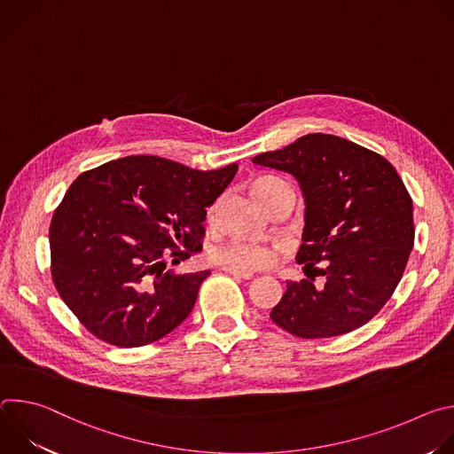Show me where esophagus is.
Here are the masks:
<instances>
[{
    "label": "esophagus",
    "mask_w": 454,
    "mask_h": 454,
    "mask_svg": "<svg viewBox=\"0 0 454 454\" xmlns=\"http://www.w3.org/2000/svg\"><path fill=\"white\" fill-rule=\"evenodd\" d=\"M224 271L233 275L235 278H242V280H251L253 278V273H249V271H240V270H233V268H224Z\"/></svg>",
    "instance_id": "obj_1"
}]
</instances>
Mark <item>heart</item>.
<instances>
[{"label":"heart","instance_id":"1","mask_svg":"<svg viewBox=\"0 0 454 454\" xmlns=\"http://www.w3.org/2000/svg\"><path fill=\"white\" fill-rule=\"evenodd\" d=\"M287 184L286 181L271 176L258 177L253 181V193L258 198V201L266 200L273 190L278 186ZM215 215V210L212 208L208 217L212 219ZM214 261L224 268H233L240 271H253V270H264L275 262V253L271 247L254 242V240H231L228 244H223L215 247Z\"/></svg>","mask_w":454,"mask_h":454}]
</instances>
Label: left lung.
I'll list each match as a JSON object with an SVG mask.
<instances>
[{
  "mask_svg": "<svg viewBox=\"0 0 454 454\" xmlns=\"http://www.w3.org/2000/svg\"><path fill=\"white\" fill-rule=\"evenodd\" d=\"M253 163L291 172L307 205L296 262L309 280L287 282L271 319L305 340L359 329L392 298L415 242L413 203L401 176L384 156L321 133ZM319 274L323 288L313 286Z\"/></svg>",
  "mask_w": 454,
  "mask_h": 454,
  "instance_id": "8db88e82",
  "label": "left lung"
}]
</instances>
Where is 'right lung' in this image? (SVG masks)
<instances>
[{"instance_id":"1","label":"right lung","mask_w":454,"mask_h":454,"mask_svg":"<svg viewBox=\"0 0 454 454\" xmlns=\"http://www.w3.org/2000/svg\"><path fill=\"white\" fill-rule=\"evenodd\" d=\"M237 163L193 170L158 156H127L82 172L50 224L51 280L100 341L154 343L186 319L210 271L174 275L203 249L207 208Z\"/></svg>"}]
</instances>
